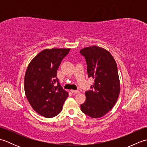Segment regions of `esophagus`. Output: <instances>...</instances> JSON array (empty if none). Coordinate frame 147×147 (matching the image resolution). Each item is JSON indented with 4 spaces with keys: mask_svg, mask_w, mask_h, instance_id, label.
Returning a JSON list of instances; mask_svg holds the SVG:
<instances>
[{
    "mask_svg": "<svg viewBox=\"0 0 147 147\" xmlns=\"http://www.w3.org/2000/svg\"><path fill=\"white\" fill-rule=\"evenodd\" d=\"M71 92L73 93H79L80 91L79 90H71Z\"/></svg>",
    "mask_w": 147,
    "mask_h": 147,
    "instance_id": "34e87169",
    "label": "esophagus"
}]
</instances>
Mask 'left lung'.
Wrapping results in <instances>:
<instances>
[{
    "label": "left lung",
    "instance_id": "left-lung-1",
    "mask_svg": "<svg viewBox=\"0 0 147 147\" xmlns=\"http://www.w3.org/2000/svg\"><path fill=\"white\" fill-rule=\"evenodd\" d=\"M80 52L85 58L88 77L95 80L92 90L85 92L81 110L91 117H101L114 107L119 95L116 62L110 52L97 46L85 47Z\"/></svg>",
    "mask_w": 147,
    "mask_h": 147
}]
</instances>
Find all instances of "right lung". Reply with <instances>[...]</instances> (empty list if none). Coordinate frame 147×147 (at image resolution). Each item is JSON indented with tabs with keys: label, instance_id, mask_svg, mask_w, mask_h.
<instances>
[{
	"label": "right lung",
	"instance_id": "1",
	"mask_svg": "<svg viewBox=\"0 0 147 147\" xmlns=\"http://www.w3.org/2000/svg\"><path fill=\"white\" fill-rule=\"evenodd\" d=\"M70 49H45L30 62L24 76V92L33 110L47 118L60 113L68 92L57 78L61 61Z\"/></svg>",
	"mask_w": 147,
	"mask_h": 147
}]
</instances>
